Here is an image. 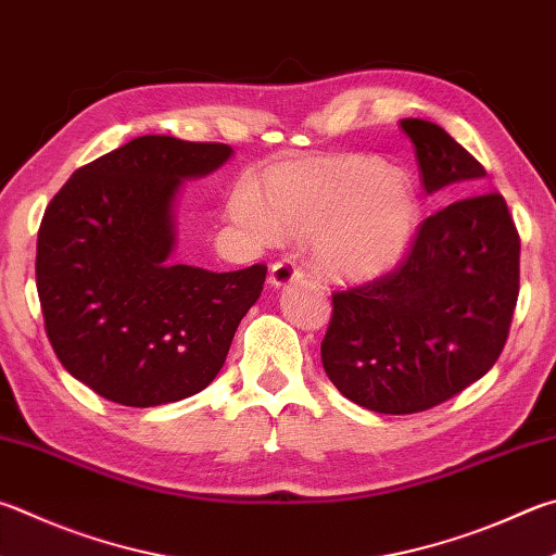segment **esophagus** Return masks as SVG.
Wrapping results in <instances>:
<instances>
[{
    "label": "esophagus",
    "instance_id": "1",
    "mask_svg": "<svg viewBox=\"0 0 556 556\" xmlns=\"http://www.w3.org/2000/svg\"><path fill=\"white\" fill-rule=\"evenodd\" d=\"M301 277H304V269H301L291 257H281L269 269V281L275 287H287V285H291V281H296Z\"/></svg>",
    "mask_w": 556,
    "mask_h": 556
}]
</instances>
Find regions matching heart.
Instances as JSON below:
<instances>
[{
	"instance_id": "obj_1",
	"label": "heart",
	"mask_w": 556,
	"mask_h": 556,
	"mask_svg": "<svg viewBox=\"0 0 556 556\" xmlns=\"http://www.w3.org/2000/svg\"><path fill=\"white\" fill-rule=\"evenodd\" d=\"M230 216L252 238L308 236L311 260L323 277L369 281L387 275L416 238L420 204L413 181L369 155L281 160L262 189L240 187Z\"/></svg>"
}]
</instances>
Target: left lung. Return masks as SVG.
<instances>
[{
  "instance_id": "obj_1",
  "label": "left lung",
  "mask_w": 556,
  "mask_h": 556,
  "mask_svg": "<svg viewBox=\"0 0 556 556\" xmlns=\"http://www.w3.org/2000/svg\"><path fill=\"white\" fill-rule=\"evenodd\" d=\"M428 191L464 194L420 220L396 267L332 291L323 369L357 406L408 416L457 396L496 365L520 291V236L486 169L445 128L403 118Z\"/></svg>"
}]
</instances>
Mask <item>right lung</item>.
<instances>
[{
  "label": "right lung",
  "instance_id": "obj_1",
  "mask_svg": "<svg viewBox=\"0 0 556 556\" xmlns=\"http://www.w3.org/2000/svg\"><path fill=\"white\" fill-rule=\"evenodd\" d=\"M226 143L140 136L79 167L38 228L36 287L63 367L99 396L148 408L194 396L224 367L267 267L173 260L181 179L214 173Z\"/></svg>",
  "mask_w": 556,
  "mask_h": 556
}]
</instances>
